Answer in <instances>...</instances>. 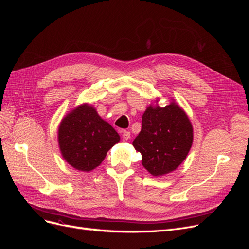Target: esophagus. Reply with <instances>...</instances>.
<instances>
[{"mask_svg": "<svg viewBox=\"0 0 249 249\" xmlns=\"http://www.w3.org/2000/svg\"><path fill=\"white\" fill-rule=\"evenodd\" d=\"M130 137H131V133H130L129 131H124V132H123L122 138H123L124 141H127V140L130 139Z\"/></svg>", "mask_w": 249, "mask_h": 249, "instance_id": "1", "label": "esophagus"}]
</instances>
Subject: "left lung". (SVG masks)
Here are the masks:
<instances>
[{"label": "left lung", "mask_w": 249, "mask_h": 249, "mask_svg": "<svg viewBox=\"0 0 249 249\" xmlns=\"http://www.w3.org/2000/svg\"><path fill=\"white\" fill-rule=\"evenodd\" d=\"M193 127L185 111L175 102L165 107L149 105L133 146L142 155L141 163L150 175L161 177L176 170L189 153Z\"/></svg>", "instance_id": "1"}]
</instances>
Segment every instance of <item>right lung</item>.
<instances>
[{
	"label": "right lung",
	"instance_id": "add662e5",
	"mask_svg": "<svg viewBox=\"0 0 249 249\" xmlns=\"http://www.w3.org/2000/svg\"><path fill=\"white\" fill-rule=\"evenodd\" d=\"M119 140V135L113 126L88 104L71 110L61 120L58 129V142L63 159L81 171L89 172L99 166L108 150Z\"/></svg>",
	"mask_w": 249,
	"mask_h": 249
}]
</instances>
